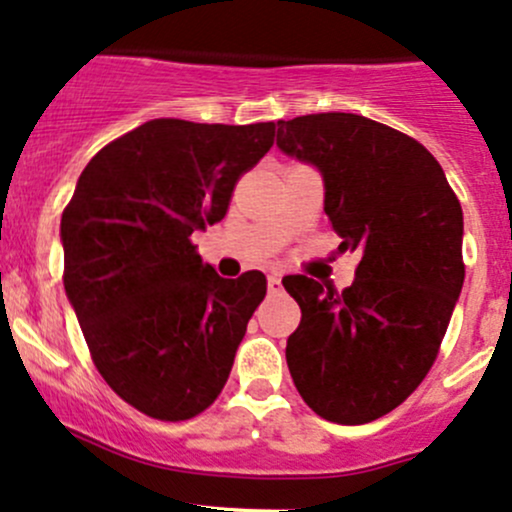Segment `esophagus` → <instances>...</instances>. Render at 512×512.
I'll return each instance as SVG.
<instances>
[{"label": "esophagus", "mask_w": 512, "mask_h": 512, "mask_svg": "<svg viewBox=\"0 0 512 512\" xmlns=\"http://www.w3.org/2000/svg\"><path fill=\"white\" fill-rule=\"evenodd\" d=\"M267 292L270 294L282 292V277H279V274H270V277H267Z\"/></svg>", "instance_id": "esophagus-1"}]
</instances>
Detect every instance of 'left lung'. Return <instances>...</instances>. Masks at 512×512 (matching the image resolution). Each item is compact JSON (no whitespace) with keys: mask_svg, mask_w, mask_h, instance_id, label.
Instances as JSON below:
<instances>
[{"mask_svg":"<svg viewBox=\"0 0 512 512\" xmlns=\"http://www.w3.org/2000/svg\"><path fill=\"white\" fill-rule=\"evenodd\" d=\"M277 147L324 179V211L360 252L343 292L289 274L301 324L287 365L306 405L365 424L412 395L437 358L464 287V213L439 161L407 134L353 112L277 122Z\"/></svg>","mask_w":512,"mask_h":512,"instance_id":"obj_1","label":"left lung"}]
</instances>
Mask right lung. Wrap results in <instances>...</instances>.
I'll use <instances>...</instances> for the list:
<instances>
[{
  "instance_id": "add662e5",
  "label": "right lung",
  "mask_w": 512,
  "mask_h": 512,
  "mask_svg": "<svg viewBox=\"0 0 512 512\" xmlns=\"http://www.w3.org/2000/svg\"><path fill=\"white\" fill-rule=\"evenodd\" d=\"M274 127L149 120L90 159L63 211V287L95 368L149 417L213 405L265 299V274L220 277L191 235L223 220Z\"/></svg>"
}]
</instances>
